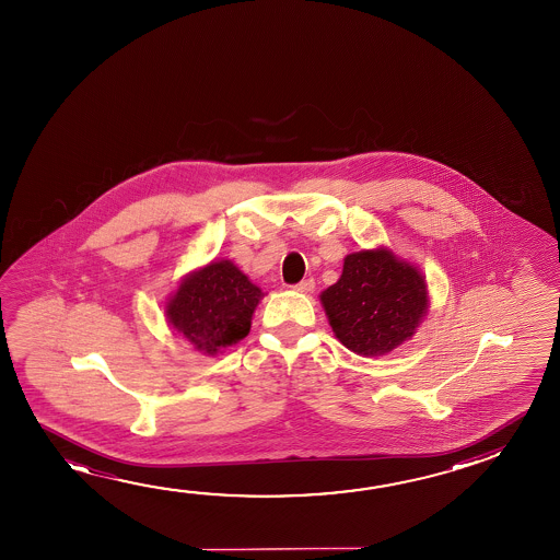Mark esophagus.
<instances>
[{
    "label": "esophagus",
    "mask_w": 560,
    "mask_h": 560,
    "mask_svg": "<svg viewBox=\"0 0 560 560\" xmlns=\"http://www.w3.org/2000/svg\"><path fill=\"white\" fill-rule=\"evenodd\" d=\"M293 289L296 293H312V291H314V279H304L301 283L294 284Z\"/></svg>",
    "instance_id": "34e87169"
}]
</instances>
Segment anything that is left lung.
I'll return each mask as SVG.
<instances>
[{"mask_svg":"<svg viewBox=\"0 0 560 560\" xmlns=\"http://www.w3.org/2000/svg\"><path fill=\"white\" fill-rule=\"evenodd\" d=\"M334 336L353 353L381 358L412 339L430 293L418 267L386 246L359 249L343 259L338 283L320 293Z\"/></svg>","mask_w":560,"mask_h":560,"instance_id":"1","label":"left lung"}]
</instances>
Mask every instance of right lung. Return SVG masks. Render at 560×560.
Wrapping results in <instances>:
<instances>
[{"label":"right lung","mask_w":560,"mask_h":560,"mask_svg":"<svg viewBox=\"0 0 560 560\" xmlns=\"http://www.w3.org/2000/svg\"><path fill=\"white\" fill-rule=\"evenodd\" d=\"M266 293L234 266L212 259L189 271L165 301V320L202 355H219L252 328V316Z\"/></svg>","instance_id":"add662e5"}]
</instances>
